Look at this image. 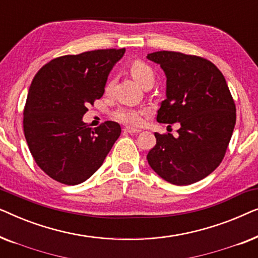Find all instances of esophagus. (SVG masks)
Wrapping results in <instances>:
<instances>
[{
    "mask_svg": "<svg viewBox=\"0 0 258 258\" xmlns=\"http://www.w3.org/2000/svg\"><path fill=\"white\" fill-rule=\"evenodd\" d=\"M125 133H129V134H139L141 130L140 129H135V128H124L123 129Z\"/></svg>",
    "mask_w": 258,
    "mask_h": 258,
    "instance_id": "34e87169",
    "label": "esophagus"
}]
</instances>
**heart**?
<instances>
[{
  "instance_id": "heart-1",
  "label": "heart",
  "mask_w": 258,
  "mask_h": 258,
  "mask_svg": "<svg viewBox=\"0 0 258 258\" xmlns=\"http://www.w3.org/2000/svg\"><path fill=\"white\" fill-rule=\"evenodd\" d=\"M129 70L134 79L137 82L142 84V86H147V84H153L155 81V72L151 67L146 63L142 59H134V61L129 64ZM112 84H114V80L109 79L104 84L105 93H109L111 90ZM148 114L147 108H137V107H121L112 112L115 119L118 122L124 123V124L132 125V126H139L143 123L144 116Z\"/></svg>"
}]
</instances>
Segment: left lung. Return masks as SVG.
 <instances>
[{
  "label": "left lung",
  "mask_w": 258,
  "mask_h": 258,
  "mask_svg": "<svg viewBox=\"0 0 258 258\" xmlns=\"http://www.w3.org/2000/svg\"><path fill=\"white\" fill-rule=\"evenodd\" d=\"M147 58L158 63L167 76V98L157 122L181 125L177 137L155 133L148 163L171 184H192L223 160L236 123L234 98L223 74L207 58L165 50Z\"/></svg>",
  "instance_id": "left-lung-1"
}]
</instances>
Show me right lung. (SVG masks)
<instances>
[{"label": "right lung", "mask_w": 258, "mask_h": 258, "mask_svg": "<svg viewBox=\"0 0 258 258\" xmlns=\"http://www.w3.org/2000/svg\"><path fill=\"white\" fill-rule=\"evenodd\" d=\"M124 52L122 48L64 55L35 75L24 105V136L36 164L55 181H87L121 135L118 123L107 121L93 129L82 117L88 105L103 96L109 73Z\"/></svg>", "instance_id": "1"}]
</instances>
